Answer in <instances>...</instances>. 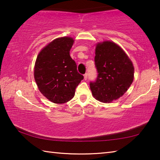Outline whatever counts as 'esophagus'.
<instances>
[{
  "mask_svg": "<svg viewBox=\"0 0 160 160\" xmlns=\"http://www.w3.org/2000/svg\"><path fill=\"white\" fill-rule=\"evenodd\" d=\"M84 79H85V80L88 79V73H85V75H84Z\"/></svg>",
  "mask_w": 160,
  "mask_h": 160,
  "instance_id": "esophagus-1",
  "label": "esophagus"
}]
</instances>
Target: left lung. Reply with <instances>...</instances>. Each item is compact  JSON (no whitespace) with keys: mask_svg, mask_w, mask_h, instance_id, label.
Returning a JSON list of instances; mask_svg holds the SVG:
<instances>
[{"mask_svg":"<svg viewBox=\"0 0 160 160\" xmlns=\"http://www.w3.org/2000/svg\"><path fill=\"white\" fill-rule=\"evenodd\" d=\"M98 72L90 86L93 97L104 103H109L122 97L131 85L134 67L131 59L116 43H98L94 57Z\"/></svg>","mask_w":160,"mask_h":160,"instance_id":"1","label":"left lung"}]
</instances>
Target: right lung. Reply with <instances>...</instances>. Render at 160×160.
I'll use <instances>...</instances> for the list:
<instances>
[{
  "label": "right lung",
  "instance_id": "right-lung-1",
  "mask_svg": "<svg viewBox=\"0 0 160 160\" xmlns=\"http://www.w3.org/2000/svg\"><path fill=\"white\" fill-rule=\"evenodd\" d=\"M73 42L69 37L54 39L43 48L35 62L34 75L38 88L55 104H63L73 98L75 89L84 78L70 56Z\"/></svg>",
  "mask_w": 160,
  "mask_h": 160
}]
</instances>
